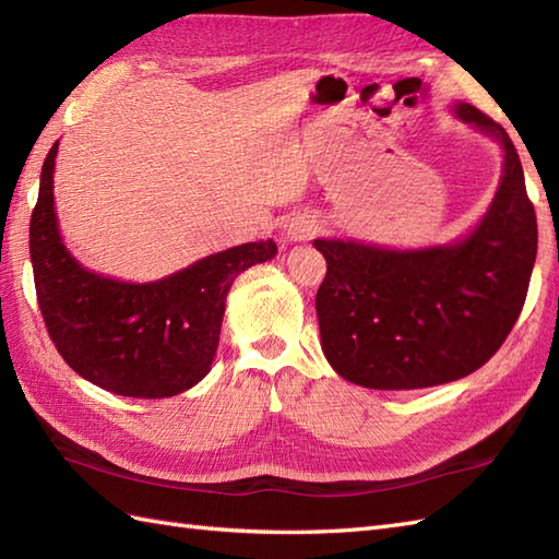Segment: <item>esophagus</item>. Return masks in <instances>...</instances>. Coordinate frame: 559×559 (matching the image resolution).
<instances>
[{
  "instance_id": "esophagus-1",
  "label": "esophagus",
  "mask_w": 559,
  "mask_h": 559,
  "mask_svg": "<svg viewBox=\"0 0 559 559\" xmlns=\"http://www.w3.org/2000/svg\"><path fill=\"white\" fill-rule=\"evenodd\" d=\"M317 233H319V224L309 216H297L290 221L288 226H285V238H288L290 242L309 240V238H314Z\"/></svg>"
}]
</instances>
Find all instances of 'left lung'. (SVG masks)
Here are the masks:
<instances>
[{
	"label": "left lung",
	"instance_id": "obj_1",
	"mask_svg": "<svg viewBox=\"0 0 559 559\" xmlns=\"http://www.w3.org/2000/svg\"><path fill=\"white\" fill-rule=\"evenodd\" d=\"M455 114L504 152L500 188L469 236L405 252L314 240L326 259L317 293L321 347L349 383L414 391L464 379L498 353L522 314L538 250L522 162L490 116L464 102Z\"/></svg>",
	"mask_w": 559,
	"mask_h": 559
}]
</instances>
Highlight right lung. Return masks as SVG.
<instances>
[{"mask_svg": "<svg viewBox=\"0 0 559 559\" xmlns=\"http://www.w3.org/2000/svg\"><path fill=\"white\" fill-rule=\"evenodd\" d=\"M51 145L31 216L37 305L51 343L85 381L126 397H171L212 369L226 295L245 269L278 252L274 240L210 254L174 276L123 283L81 266L61 242Z\"/></svg>", "mask_w": 559, "mask_h": 559, "instance_id": "1", "label": "right lung"}]
</instances>
